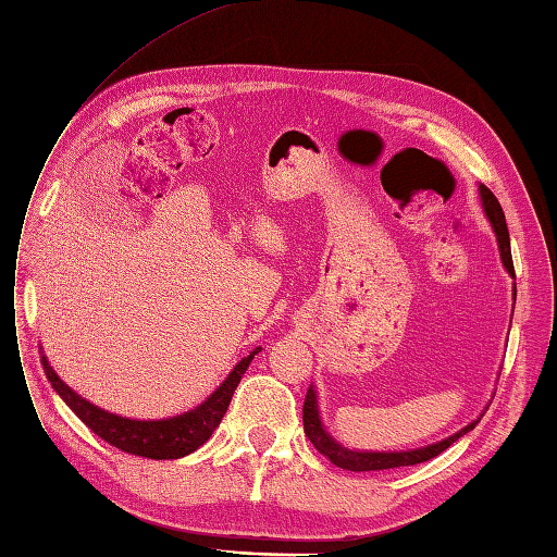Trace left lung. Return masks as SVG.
Segmentation results:
<instances>
[{"mask_svg": "<svg viewBox=\"0 0 557 557\" xmlns=\"http://www.w3.org/2000/svg\"><path fill=\"white\" fill-rule=\"evenodd\" d=\"M479 194H481V206L483 212H486V218L495 231L497 236V245H499V257L502 263H505L507 273L511 277H516L513 273V261H511V243H509V231H507V220H505V212H502L499 201L495 199V194L486 187V185H479ZM516 292V289H513ZM516 296V294H513ZM516 300V298H513ZM481 421V417L476 421H472L470 425H465L462 430H458L456 435L446 437L442 442L435 444H428L421 448H407V451H351V448L343 446L339 442H335L329 433L324 423H321L319 417V405H317V391L314 386L308 388V396H305V405H302V428H305V435L314 444L317 451L321 456H326L333 465L349 472H372V470H393V468H405V465H417V462H425L430 458L440 456L444 448L451 446L456 440H460L465 433H470V430Z\"/></svg>", "mask_w": 557, "mask_h": 557, "instance_id": "obj_1", "label": "left lung"}]
</instances>
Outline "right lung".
<instances>
[{
	"label": "right lung",
	"instance_id": "right-lung-1",
	"mask_svg": "<svg viewBox=\"0 0 557 557\" xmlns=\"http://www.w3.org/2000/svg\"><path fill=\"white\" fill-rule=\"evenodd\" d=\"M259 351L261 347L249 351L199 407L185 411V414L159 419V421H138V419L111 414V411L92 405L89 400L81 398L76 391H71L60 380L58 372L50 368L48 358L44 354H41V366L46 370L50 386L58 391V396L103 442H109L111 446L120 448V451L132 454V456H143L152 460H173V458L189 456L191 451H196V448L210 440L214 428L220 425L222 417L226 414L233 391H236V386L240 384V376L245 374L249 363H252L255 354Z\"/></svg>",
	"mask_w": 557,
	"mask_h": 557
}]
</instances>
